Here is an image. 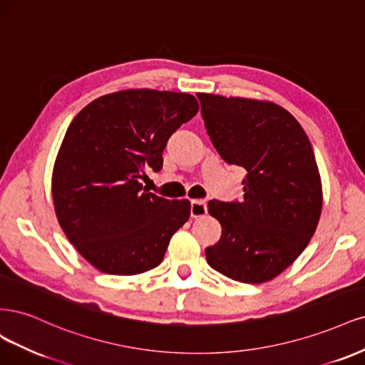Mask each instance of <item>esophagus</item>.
Wrapping results in <instances>:
<instances>
[{
	"mask_svg": "<svg viewBox=\"0 0 365 365\" xmlns=\"http://www.w3.org/2000/svg\"><path fill=\"white\" fill-rule=\"evenodd\" d=\"M207 214V206L205 200H192L191 202V217L200 218Z\"/></svg>",
	"mask_w": 365,
	"mask_h": 365,
	"instance_id": "1",
	"label": "esophagus"
}]
</instances>
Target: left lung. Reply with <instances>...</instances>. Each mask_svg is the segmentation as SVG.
<instances>
[{
  "label": "left lung",
  "instance_id": "obj_1",
  "mask_svg": "<svg viewBox=\"0 0 365 365\" xmlns=\"http://www.w3.org/2000/svg\"><path fill=\"white\" fill-rule=\"evenodd\" d=\"M197 97L218 155L245 170L241 202L207 203L221 225L220 241L205 252L207 264L242 284H264L297 259L319 225L323 190L309 138L273 101Z\"/></svg>",
  "mask_w": 365,
  "mask_h": 365
}]
</instances>
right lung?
Returning a JSON list of instances; mask_svg holds the SVG:
<instances>
[{
    "label": "right lung",
    "mask_w": 365,
    "mask_h": 365,
    "mask_svg": "<svg viewBox=\"0 0 365 365\" xmlns=\"http://www.w3.org/2000/svg\"><path fill=\"white\" fill-rule=\"evenodd\" d=\"M198 112L194 96L125 89L89 103L69 124L53 168L58 225L101 273L135 276L158 267L191 215L190 200H167L140 183L159 171L168 138Z\"/></svg>",
    "instance_id": "1"
}]
</instances>
